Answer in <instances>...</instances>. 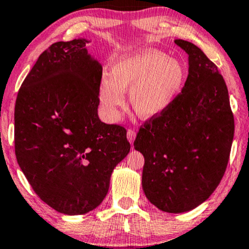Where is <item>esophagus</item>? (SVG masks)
Here are the masks:
<instances>
[{"label":"esophagus","mask_w":249,"mask_h":249,"mask_svg":"<svg viewBox=\"0 0 249 249\" xmlns=\"http://www.w3.org/2000/svg\"><path fill=\"white\" fill-rule=\"evenodd\" d=\"M127 138H128V141L130 142V144H132L136 138V132L134 130H131V129H129V130L127 131Z\"/></svg>","instance_id":"esophagus-1"}]
</instances>
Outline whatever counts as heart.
<instances>
[{"label": "heart", "mask_w": 249, "mask_h": 249, "mask_svg": "<svg viewBox=\"0 0 249 249\" xmlns=\"http://www.w3.org/2000/svg\"><path fill=\"white\" fill-rule=\"evenodd\" d=\"M186 70L179 60L154 49H142L122 56L111 68L110 77L98 85V101L105 118L117 121L124 103V91L138 117L152 119L171 107L181 93Z\"/></svg>", "instance_id": "b5f03b06"}]
</instances>
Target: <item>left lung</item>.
<instances>
[{"label":"left lung","instance_id":"8db88e82","mask_svg":"<svg viewBox=\"0 0 249 249\" xmlns=\"http://www.w3.org/2000/svg\"><path fill=\"white\" fill-rule=\"evenodd\" d=\"M188 54V77L169 110L145 122L134 145L144 155L142 185L159 210L183 213L212 195L226 172L234 122L229 94L215 64L193 43L176 39Z\"/></svg>","mask_w":249,"mask_h":249}]
</instances>
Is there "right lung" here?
I'll return each mask as SVG.
<instances>
[{
  "mask_svg": "<svg viewBox=\"0 0 249 249\" xmlns=\"http://www.w3.org/2000/svg\"><path fill=\"white\" fill-rule=\"evenodd\" d=\"M90 40L57 42L40 54L15 107L18 164L43 202L67 215L103 202L115 166L128 155L127 131L98 118L102 64Z\"/></svg>",
  "mask_w": 249,
  "mask_h": 249,
  "instance_id": "obj_1",
  "label": "right lung"
}]
</instances>
